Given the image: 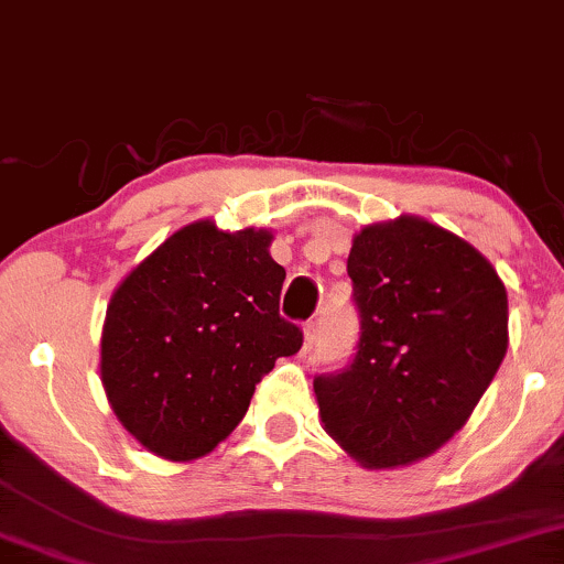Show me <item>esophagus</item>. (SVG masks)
<instances>
[{"label": "esophagus", "mask_w": 564, "mask_h": 564, "mask_svg": "<svg viewBox=\"0 0 564 564\" xmlns=\"http://www.w3.org/2000/svg\"><path fill=\"white\" fill-rule=\"evenodd\" d=\"M317 330H321V321L304 323V351H310L312 344L317 341Z\"/></svg>", "instance_id": "esophagus-1"}]
</instances>
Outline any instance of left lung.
<instances>
[{"instance_id":"8db88e82","label":"left lung","mask_w":564,"mask_h":564,"mask_svg":"<svg viewBox=\"0 0 564 564\" xmlns=\"http://www.w3.org/2000/svg\"><path fill=\"white\" fill-rule=\"evenodd\" d=\"M355 357L315 376L325 431L365 467L417 463L470 417L507 355V291L478 249L420 217L368 226L347 260Z\"/></svg>"}]
</instances>
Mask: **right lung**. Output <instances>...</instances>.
Returning a JSON list of instances; mask_svg holds the SVG:
<instances>
[{"label": "right lung", "mask_w": 564, "mask_h": 564, "mask_svg": "<svg viewBox=\"0 0 564 564\" xmlns=\"http://www.w3.org/2000/svg\"><path fill=\"white\" fill-rule=\"evenodd\" d=\"M268 230L192 223L135 264L101 330V383L115 415L149 452L205 457L252 402L302 328L278 312L286 270Z\"/></svg>", "instance_id": "obj_1"}]
</instances>
